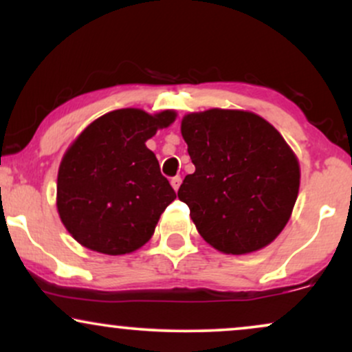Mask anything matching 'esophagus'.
Returning a JSON list of instances; mask_svg holds the SVG:
<instances>
[{
  "mask_svg": "<svg viewBox=\"0 0 352 352\" xmlns=\"http://www.w3.org/2000/svg\"><path fill=\"white\" fill-rule=\"evenodd\" d=\"M180 184H182V179H180L179 175H177V177H173V179L170 180V185H172V187H173V190H175V192H177V190H179Z\"/></svg>",
  "mask_w": 352,
  "mask_h": 352,
  "instance_id": "1",
  "label": "esophagus"
}]
</instances>
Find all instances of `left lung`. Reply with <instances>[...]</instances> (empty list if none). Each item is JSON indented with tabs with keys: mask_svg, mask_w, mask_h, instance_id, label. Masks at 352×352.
<instances>
[{
	"mask_svg": "<svg viewBox=\"0 0 352 352\" xmlns=\"http://www.w3.org/2000/svg\"><path fill=\"white\" fill-rule=\"evenodd\" d=\"M182 135L195 172L179 199L204 240L227 254L272 243L300 190V164L280 132L253 112L210 109L185 116Z\"/></svg>",
	"mask_w": 352,
	"mask_h": 352,
	"instance_id": "left-lung-1",
	"label": "left lung"
}]
</instances>
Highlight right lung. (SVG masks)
<instances>
[{
  "instance_id": "add662e5",
  "label": "right lung",
  "mask_w": 352,
  "mask_h": 352,
  "mask_svg": "<svg viewBox=\"0 0 352 352\" xmlns=\"http://www.w3.org/2000/svg\"><path fill=\"white\" fill-rule=\"evenodd\" d=\"M175 112L119 109L87 125L64 153L58 212L80 245L106 254L135 252L153 235L175 192L147 142Z\"/></svg>"
}]
</instances>
